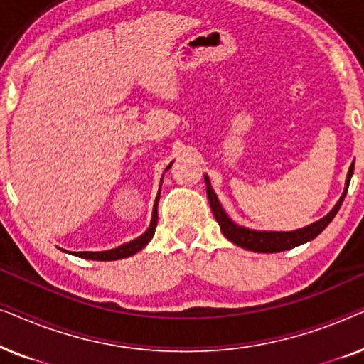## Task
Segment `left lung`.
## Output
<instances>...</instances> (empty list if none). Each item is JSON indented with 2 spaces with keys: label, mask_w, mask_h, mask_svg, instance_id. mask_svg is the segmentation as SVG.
Returning a JSON list of instances; mask_svg holds the SVG:
<instances>
[{
  "label": "left lung",
  "mask_w": 364,
  "mask_h": 364,
  "mask_svg": "<svg viewBox=\"0 0 364 364\" xmlns=\"http://www.w3.org/2000/svg\"><path fill=\"white\" fill-rule=\"evenodd\" d=\"M353 171H355V162L350 166V171H348L346 176V183H345V191H343V196L340 197V200L336 202V205L331 208V212L320 218L318 222H313L311 225H306L303 228H298V230H291V232H267V230H252V228L242 227L232 220L230 217L227 215L225 210H223L220 202L213 192V188L210 186V181H208L207 176H203V181H205L207 186V197H208V203H210V208L215 215V220L220 225V230L223 235H225L228 240L235 245L247 248V250L252 252H258V253H277V252H283V250H290V248H295L301 243H306L313 240V238L320 235V233L325 230L335 215L340 210L343 200H345L348 187H350V181L353 176Z\"/></svg>",
  "instance_id": "8db88e82"
}]
</instances>
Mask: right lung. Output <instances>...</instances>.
<instances>
[{"mask_svg":"<svg viewBox=\"0 0 364 364\" xmlns=\"http://www.w3.org/2000/svg\"><path fill=\"white\" fill-rule=\"evenodd\" d=\"M171 166H172V162L168 164L166 171H168V168H171ZM159 197H161V191H159L157 198H156V203H154L151 225H149L147 230L144 232L141 237L134 238V240L124 243V245H121V247L112 248V250H106V252H73V255L81 257V258H86V260L111 262V260H121V258H127V257L134 255V253H137L139 250H142V248L146 247L149 242H151V238L154 237V232H156V227H157V203H159ZM68 253H71V252H68Z\"/></svg>","mask_w":364,"mask_h":364,"instance_id":"add662e5","label":"right lung"}]
</instances>
